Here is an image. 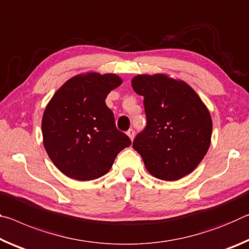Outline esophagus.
Wrapping results in <instances>:
<instances>
[{"label":"esophagus","instance_id":"1","mask_svg":"<svg viewBox=\"0 0 249 249\" xmlns=\"http://www.w3.org/2000/svg\"><path fill=\"white\" fill-rule=\"evenodd\" d=\"M127 134H128V137L130 138V139L133 140L134 139V134H136V131H134L133 129H129L128 131H127Z\"/></svg>","mask_w":249,"mask_h":249}]
</instances>
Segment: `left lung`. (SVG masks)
Returning a JSON list of instances; mask_svg holds the SVG:
<instances>
[{"instance_id": "obj_1", "label": "left lung", "mask_w": 249, "mask_h": 249, "mask_svg": "<svg viewBox=\"0 0 249 249\" xmlns=\"http://www.w3.org/2000/svg\"><path fill=\"white\" fill-rule=\"evenodd\" d=\"M131 85L144 98L146 125L132 146L146 170L164 181L190 174L210 148L209 109L189 85L166 75H138Z\"/></svg>"}]
</instances>
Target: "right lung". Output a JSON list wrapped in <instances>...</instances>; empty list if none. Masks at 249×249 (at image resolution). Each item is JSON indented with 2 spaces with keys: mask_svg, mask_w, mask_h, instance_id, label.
<instances>
[{
  "mask_svg": "<svg viewBox=\"0 0 249 249\" xmlns=\"http://www.w3.org/2000/svg\"><path fill=\"white\" fill-rule=\"evenodd\" d=\"M122 84L115 74L88 72L67 80L46 106L45 150L60 172L78 181L103 177L121 150L131 144L119 131L105 100Z\"/></svg>",
  "mask_w": 249,
  "mask_h": 249,
  "instance_id": "right-lung-1",
  "label": "right lung"
}]
</instances>
